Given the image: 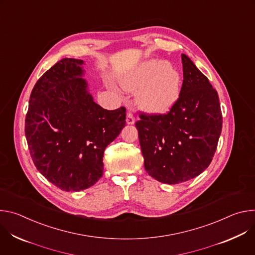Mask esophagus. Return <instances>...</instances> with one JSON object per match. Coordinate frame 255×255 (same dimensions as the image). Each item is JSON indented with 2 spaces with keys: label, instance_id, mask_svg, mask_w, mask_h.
<instances>
[{
  "label": "esophagus",
  "instance_id": "obj_1",
  "mask_svg": "<svg viewBox=\"0 0 255 255\" xmlns=\"http://www.w3.org/2000/svg\"><path fill=\"white\" fill-rule=\"evenodd\" d=\"M126 123L128 125H133L135 123V118L133 116L132 113H128L127 114V117H126Z\"/></svg>",
  "mask_w": 255,
  "mask_h": 255
}]
</instances>
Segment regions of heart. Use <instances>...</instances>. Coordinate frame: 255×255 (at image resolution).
<instances>
[{"label":"heart","mask_w":255,"mask_h":255,"mask_svg":"<svg viewBox=\"0 0 255 255\" xmlns=\"http://www.w3.org/2000/svg\"><path fill=\"white\" fill-rule=\"evenodd\" d=\"M125 90L137 93V104L149 114H164L177 102L181 89L178 72L165 60L140 64L122 81Z\"/></svg>","instance_id":"1"}]
</instances>
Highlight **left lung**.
<instances>
[{
    "instance_id": "8db88e82",
    "label": "left lung",
    "mask_w": 255,
    "mask_h": 255,
    "mask_svg": "<svg viewBox=\"0 0 255 255\" xmlns=\"http://www.w3.org/2000/svg\"><path fill=\"white\" fill-rule=\"evenodd\" d=\"M184 81L177 102L167 114L139 115L144 167L163 184L185 183L211 163L222 131L217 91L195 63L181 54Z\"/></svg>"
}]
</instances>
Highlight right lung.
<instances>
[{
    "mask_svg": "<svg viewBox=\"0 0 255 255\" xmlns=\"http://www.w3.org/2000/svg\"><path fill=\"white\" fill-rule=\"evenodd\" d=\"M63 58L35 84L25 119L32 160L51 184L65 192L94 186L104 171L106 147L126 124V109L106 110L94 102L82 65Z\"/></svg>",
    "mask_w": 255,
    "mask_h": 255,
    "instance_id": "add662e5",
    "label": "right lung"
}]
</instances>
